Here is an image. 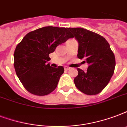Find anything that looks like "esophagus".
I'll return each instance as SVG.
<instances>
[{"label":"esophagus","mask_w":127,"mask_h":127,"mask_svg":"<svg viewBox=\"0 0 127 127\" xmlns=\"http://www.w3.org/2000/svg\"><path fill=\"white\" fill-rule=\"evenodd\" d=\"M69 69L70 67H68V66H64V70H68Z\"/></svg>","instance_id":"obj_1"}]
</instances>
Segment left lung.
<instances>
[{
	"label": "left lung",
	"instance_id": "1",
	"mask_svg": "<svg viewBox=\"0 0 127 127\" xmlns=\"http://www.w3.org/2000/svg\"><path fill=\"white\" fill-rule=\"evenodd\" d=\"M68 30L78 41V58L89 64L86 72L77 68L78 74L74 80L76 87L85 94H98L114 73V53L109 43L100 35L81 28Z\"/></svg>",
	"mask_w": 127,
	"mask_h": 127
}]
</instances>
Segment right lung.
I'll list each match as a JSON object with an SVG mask.
<instances>
[{
    "label": "right lung",
    "instance_id": "1",
    "mask_svg": "<svg viewBox=\"0 0 127 127\" xmlns=\"http://www.w3.org/2000/svg\"><path fill=\"white\" fill-rule=\"evenodd\" d=\"M72 37L67 28L47 26L30 32L17 45L14 66L27 91L43 96L55 90L64 70L62 66L54 68L47 64L50 60L49 55Z\"/></svg>",
    "mask_w": 127,
    "mask_h": 127
}]
</instances>
